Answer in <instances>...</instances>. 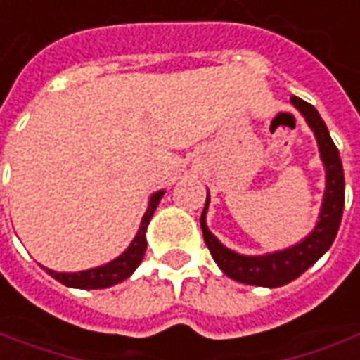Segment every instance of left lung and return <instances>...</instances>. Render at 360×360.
<instances>
[{
    "label": "left lung",
    "mask_w": 360,
    "mask_h": 360,
    "mask_svg": "<svg viewBox=\"0 0 360 360\" xmlns=\"http://www.w3.org/2000/svg\"><path fill=\"white\" fill-rule=\"evenodd\" d=\"M292 104L314 131L317 148H319V158L323 161L325 193L314 231L305 238L283 248V250L268 252V254H238V252L226 248L209 231V226H207V211H209V200H211L209 195H207V202H205V211L200 214L202 236H205V242H207L217 266L231 280L248 283V285L280 288V285H285L295 278H300L309 266H314L325 252L331 248L337 231H339V224H341V217H343L345 175L339 149L335 148L323 118L319 116V112L311 104H307L305 100L297 96H292Z\"/></svg>",
    "instance_id": "8db88e82"
}]
</instances>
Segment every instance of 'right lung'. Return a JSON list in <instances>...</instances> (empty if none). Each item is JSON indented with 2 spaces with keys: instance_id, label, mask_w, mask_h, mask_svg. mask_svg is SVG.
<instances>
[{
  "instance_id": "right-lung-1",
  "label": "right lung",
  "mask_w": 360,
  "mask_h": 360,
  "mask_svg": "<svg viewBox=\"0 0 360 360\" xmlns=\"http://www.w3.org/2000/svg\"><path fill=\"white\" fill-rule=\"evenodd\" d=\"M165 195V191H155L149 197L148 209L146 214L141 217V224H139L138 234L134 236V240L129 242V246L120 254L118 258L110 260L108 264H102L90 270H82V272H55L51 268H45L46 272L51 274L57 282H60L67 288H78V290H102V288H110L116 283L124 282L131 274L136 272L139 262L143 260V254L148 248V240H146V232H148V224L153 217V212L160 205L161 197Z\"/></svg>"
}]
</instances>
